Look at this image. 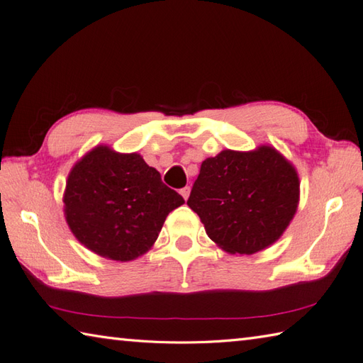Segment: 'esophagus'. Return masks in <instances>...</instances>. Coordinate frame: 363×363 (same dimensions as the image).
<instances>
[{
	"mask_svg": "<svg viewBox=\"0 0 363 363\" xmlns=\"http://www.w3.org/2000/svg\"><path fill=\"white\" fill-rule=\"evenodd\" d=\"M180 194H182V197H183L184 200H188V197H189V194H191V188L186 186V188L180 189Z\"/></svg>",
	"mask_w": 363,
	"mask_h": 363,
	"instance_id": "esophagus-1",
	"label": "esophagus"
}]
</instances>
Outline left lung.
<instances>
[{"label": "left lung", "mask_w": 363, "mask_h": 363, "mask_svg": "<svg viewBox=\"0 0 363 363\" xmlns=\"http://www.w3.org/2000/svg\"><path fill=\"white\" fill-rule=\"evenodd\" d=\"M298 202L296 169L269 144L206 158L188 199L208 238L230 255H253L275 244Z\"/></svg>", "instance_id": "8db88e82"}]
</instances>
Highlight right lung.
Here are the masks:
<instances>
[{"instance_id":"1","label":"right lung","mask_w":363,"mask_h":363,"mask_svg":"<svg viewBox=\"0 0 363 363\" xmlns=\"http://www.w3.org/2000/svg\"><path fill=\"white\" fill-rule=\"evenodd\" d=\"M184 203L140 154L99 144L68 174L63 213L80 244L106 259L128 262L155 244L167 214Z\"/></svg>"}]
</instances>
